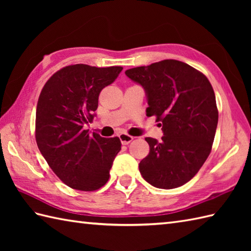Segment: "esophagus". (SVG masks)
Segmentation results:
<instances>
[{"label": "esophagus", "mask_w": 251, "mask_h": 251, "mask_svg": "<svg viewBox=\"0 0 251 251\" xmlns=\"http://www.w3.org/2000/svg\"><path fill=\"white\" fill-rule=\"evenodd\" d=\"M119 138L122 142V145H124V146L128 145V143H130L132 141V139H134V137H131L127 134H120Z\"/></svg>", "instance_id": "1"}]
</instances>
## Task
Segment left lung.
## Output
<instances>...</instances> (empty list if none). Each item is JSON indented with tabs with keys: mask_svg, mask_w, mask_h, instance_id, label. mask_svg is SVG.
<instances>
[{
	"mask_svg": "<svg viewBox=\"0 0 251 251\" xmlns=\"http://www.w3.org/2000/svg\"><path fill=\"white\" fill-rule=\"evenodd\" d=\"M145 89L147 115L161 122L162 141L148 137L150 153L139 164L147 182L158 189H175L188 182L211 151L218 125L214 89L196 69L168 59L126 70Z\"/></svg>",
	"mask_w": 251,
	"mask_h": 251,
	"instance_id": "8db88e82",
	"label": "left lung"
}]
</instances>
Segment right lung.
Returning <instances> with one entry per match:
<instances>
[{
	"label": "right lung",
	"instance_id": "add662e5",
	"mask_svg": "<svg viewBox=\"0 0 251 251\" xmlns=\"http://www.w3.org/2000/svg\"><path fill=\"white\" fill-rule=\"evenodd\" d=\"M122 67L68 66L42 89L36 106L35 139L52 172L72 189L103 186L121 150L117 137L103 138L84 128L92 123L101 90L113 83Z\"/></svg>",
	"mask_w": 251,
	"mask_h": 251
}]
</instances>
